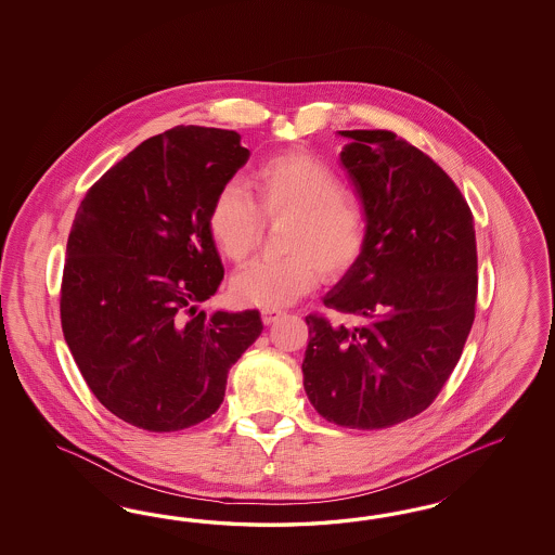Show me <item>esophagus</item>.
<instances>
[{
    "instance_id": "34e87169",
    "label": "esophagus",
    "mask_w": 555,
    "mask_h": 555,
    "mask_svg": "<svg viewBox=\"0 0 555 555\" xmlns=\"http://www.w3.org/2000/svg\"><path fill=\"white\" fill-rule=\"evenodd\" d=\"M283 315V311L281 309H262V321L269 325V323H274V321L279 320Z\"/></svg>"
}]
</instances>
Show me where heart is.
<instances>
[{
  "mask_svg": "<svg viewBox=\"0 0 555 555\" xmlns=\"http://www.w3.org/2000/svg\"><path fill=\"white\" fill-rule=\"evenodd\" d=\"M253 197L235 183L221 186L207 214L219 253L235 264L250 258L267 221H288L283 260L237 272L232 295L242 305L276 309L309 293L318 272L346 274L366 244V216L334 168L302 152L272 156L254 170Z\"/></svg>",
  "mask_w": 555,
  "mask_h": 555,
  "instance_id": "obj_1",
  "label": "heart"
}]
</instances>
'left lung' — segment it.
I'll return each mask as SVG.
<instances>
[{"label":"left lung","instance_id":"8db88e82","mask_svg":"<svg viewBox=\"0 0 555 555\" xmlns=\"http://www.w3.org/2000/svg\"><path fill=\"white\" fill-rule=\"evenodd\" d=\"M339 152L366 214V244L307 315L302 387L323 420L387 429L436 401L470 334L474 218L446 170L388 130H348Z\"/></svg>","mask_w":555,"mask_h":555}]
</instances>
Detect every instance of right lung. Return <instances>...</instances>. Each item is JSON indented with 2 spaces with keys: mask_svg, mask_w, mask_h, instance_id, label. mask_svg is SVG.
I'll return each instance as SVG.
<instances>
[{
  "mask_svg": "<svg viewBox=\"0 0 555 555\" xmlns=\"http://www.w3.org/2000/svg\"><path fill=\"white\" fill-rule=\"evenodd\" d=\"M248 158L234 130L177 126L124 156L77 209L63 334L87 387L134 427L165 434L211 417L262 334L256 309L199 311L223 279L207 214Z\"/></svg>",
  "mask_w": 555,
  "mask_h": 555,
  "instance_id": "1",
  "label": "right lung"
}]
</instances>
